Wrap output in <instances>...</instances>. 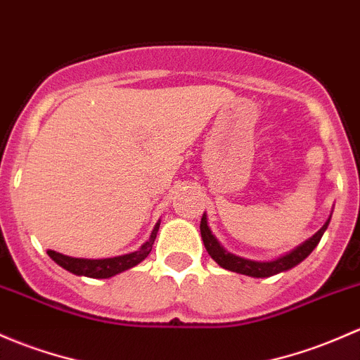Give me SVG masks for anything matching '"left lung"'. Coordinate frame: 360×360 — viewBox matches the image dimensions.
Listing matches in <instances>:
<instances>
[{
    "mask_svg": "<svg viewBox=\"0 0 360 360\" xmlns=\"http://www.w3.org/2000/svg\"><path fill=\"white\" fill-rule=\"evenodd\" d=\"M328 224H330V219H328L326 224L317 231L312 238H309L304 245L291 250L290 253L279 257V259L271 260V262H255V260L241 259V257H236L233 255V253L226 252V250L221 247V243L215 240V236L212 234L209 226H207L205 214L202 215L200 231H202V240H203V245H205L207 252H209V255L219 264V266L224 267V269L228 271L240 272V274H245V276H252V278H269V276L278 274V272L291 269V267H295L297 264H300L305 257H309L310 252L317 247V243H319L321 238H323Z\"/></svg>",
    "mask_w": 360,
    "mask_h": 360,
    "instance_id": "8db88e82",
    "label": "left lung"
}]
</instances>
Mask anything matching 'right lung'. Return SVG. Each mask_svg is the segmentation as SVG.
Returning <instances> with one entry per match:
<instances>
[{
	"label": "right lung",
	"mask_w": 360,
	"mask_h": 360,
	"mask_svg": "<svg viewBox=\"0 0 360 360\" xmlns=\"http://www.w3.org/2000/svg\"><path fill=\"white\" fill-rule=\"evenodd\" d=\"M158 226H155V229L151 231L150 240L143 245L141 248L136 250V252L127 253V255L120 257H112V259H74V257L62 255V253L55 252V250H48V255L58 264L60 267H63L65 271L72 272V274L77 276H88V278H96V279H105L112 278V276L119 274V272L131 269V267L138 266L141 260H145L151 252V247L155 243V238H157Z\"/></svg>",
	"instance_id": "obj_1"
}]
</instances>
